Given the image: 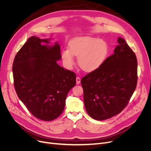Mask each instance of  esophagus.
Here are the masks:
<instances>
[{"instance_id": "1", "label": "esophagus", "mask_w": 151, "mask_h": 151, "mask_svg": "<svg viewBox=\"0 0 151 151\" xmlns=\"http://www.w3.org/2000/svg\"><path fill=\"white\" fill-rule=\"evenodd\" d=\"M76 84L77 85H79L81 81V79L79 76H76Z\"/></svg>"}]
</instances>
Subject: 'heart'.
I'll use <instances>...</instances> for the list:
<instances>
[{
  "label": "heart",
  "mask_w": 151,
  "mask_h": 151,
  "mask_svg": "<svg viewBox=\"0 0 151 151\" xmlns=\"http://www.w3.org/2000/svg\"><path fill=\"white\" fill-rule=\"evenodd\" d=\"M70 49L61 53L64 64L70 68L75 63L74 56L78 57L80 68L88 72L93 71L101 66L109 53L108 45L101 39L80 38L70 43Z\"/></svg>",
  "instance_id": "heart-1"
}]
</instances>
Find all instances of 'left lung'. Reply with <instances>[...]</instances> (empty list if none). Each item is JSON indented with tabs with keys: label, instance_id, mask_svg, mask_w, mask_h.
I'll use <instances>...</instances> for the list:
<instances>
[{
	"label": "left lung",
	"instance_id": "obj_1",
	"mask_svg": "<svg viewBox=\"0 0 151 151\" xmlns=\"http://www.w3.org/2000/svg\"><path fill=\"white\" fill-rule=\"evenodd\" d=\"M114 54L81 80L87 113L103 121L120 113L127 105L137 81L136 56L119 37Z\"/></svg>",
	"mask_w": 151,
	"mask_h": 151
}]
</instances>
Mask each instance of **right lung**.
Segmentation results:
<instances>
[{
	"mask_svg": "<svg viewBox=\"0 0 151 151\" xmlns=\"http://www.w3.org/2000/svg\"><path fill=\"white\" fill-rule=\"evenodd\" d=\"M49 40L30 37L15 55L12 66L18 97L33 116L45 121L63 113L67 94L76 85L75 73L57 62L61 58L60 45H48Z\"/></svg>",
	"mask_w": 151,
	"mask_h": 151,
	"instance_id": "add662e5",
	"label": "right lung"
}]
</instances>
